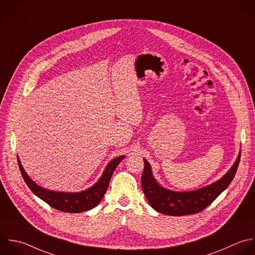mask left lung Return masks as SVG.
<instances>
[{
    "label": "left lung",
    "instance_id": "8db88e82",
    "mask_svg": "<svg viewBox=\"0 0 255 255\" xmlns=\"http://www.w3.org/2000/svg\"><path fill=\"white\" fill-rule=\"evenodd\" d=\"M240 160V152L227 173L205 187L188 192H176L161 187L153 178L149 163L143 159L144 168L141 175L142 191L156 211L173 216L194 214L206 208L232 181Z\"/></svg>",
    "mask_w": 255,
    "mask_h": 255
}]
</instances>
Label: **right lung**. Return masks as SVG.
<instances>
[{"label": "right lung", "instance_id": "obj_1", "mask_svg": "<svg viewBox=\"0 0 255 255\" xmlns=\"http://www.w3.org/2000/svg\"><path fill=\"white\" fill-rule=\"evenodd\" d=\"M124 158L125 156L121 155L113 159L108 164L100 180L94 186H92L91 188L85 191L75 192V193L74 192H71V193L56 192V191L48 190L39 186L25 172L19 158H18V163H19V167L25 182L37 196H39L41 199H43L45 202H47L50 206H52L55 209H58L63 212L78 213V212L90 210L96 207L100 203L103 196L107 192L114 170Z\"/></svg>", "mask_w": 255, "mask_h": 255}]
</instances>
